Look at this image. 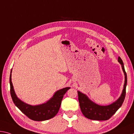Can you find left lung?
<instances>
[{"label":"left lung","instance_id":"8db88e82","mask_svg":"<svg viewBox=\"0 0 134 134\" xmlns=\"http://www.w3.org/2000/svg\"><path fill=\"white\" fill-rule=\"evenodd\" d=\"M118 61L122 65L125 79L122 94L116 101L109 105H99L91 101L85 94L77 91L78 99L80 109H81L83 114L89 119L94 120H107L109 119L116 113L117 110L122 106L123 103H124L125 95H126L127 75L126 71L125 70L124 63L120 57H119L118 58Z\"/></svg>","mask_w":134,"mask_h":134}]
</instances>
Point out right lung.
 <instances>
[{"label": "right lung", "instance_id": "add662e5", "mask_svg": "<svg viewBox=\"0 0 134 134\" xmlns=\"http://www.w3.org/2000/svg\"><path fill=\"white\" fill-rule=\"evenodd\" d=\"M11 72L12 70L9 77L10 95L15 105L25 116L33 120L43 121L54 118L58 113L64 95L70 88L67 87L57 91L52 98L47 103L35 106L29 105L21 101L15 95L11 81Z\"/></svg>", "mask_w": 134, "mask_h": 134}]
</instances>
